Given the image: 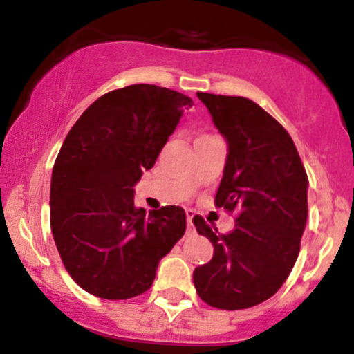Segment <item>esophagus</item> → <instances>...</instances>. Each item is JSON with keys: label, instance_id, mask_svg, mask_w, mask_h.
I'll return each instance as SVG.
<instances>
[{"label": "esophagus", "instance_id": "obj_1", "mask_svg": "<svg viewBox=\"0 0 354 354\" xmlns=\"http://www.w3.org/2000/svg\"><path fill=\"white\" fill-rule=\"evenodd\" d=\"M192 219H194V211H187V228H188V232H194V223H192Z\"/></svg>", "mask_w": 354, "mask_h": 354}]
</instances>
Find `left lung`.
Returning <instances> with one entry per match:
<instances>
[{
	"label": "left lung",
	"instance_id": "1",
	"mask_svg": "<svg viewBox=\"0 0 354 354\" xmlns=\"http://www.w3.org/2000/svg\"><path fill=\"white\" fill-rule=\"evenodd\" d=\"M226 140L216 205L239 211L223 235L201 216L194 225L214 245L194 270L198 297L219 310H245L270 299L292 272L308 219V176L289 133L243 97L197 93Z\"/></svg>",
	"mask_w": 354,
	"mask_h": 354
}]
</instances>
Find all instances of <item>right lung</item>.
<instances>
[{
  "label": "right lung",
  "mask_w": 354,
  "mask_h": 354,
  "mask_svg": "<svg viewBox=\"0 0 354 354\" xmlns=\"http://www.w3.org/2000/svg\"><path fill=\"white\" fill-rule=\"evenodd\" d=\"M192 98L153 84L111 91L82 112L51 173L50 221L65 270L86 292L129 299L150 289L160 259L183 236L178 205H135Z\"/></svg>",
  "instance_id": "right-lung-1"
}]
</instances>
